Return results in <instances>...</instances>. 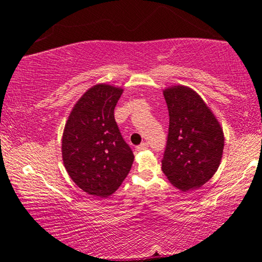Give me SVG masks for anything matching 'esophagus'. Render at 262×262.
<instances>
[{
    "label": "esophagus",
    "mask_w": 262,
    "mask_h": 262,
    "mask_svg": "<svg viewBox=\"0 0 262 262\" xmlns=\"http://www.w3.org/2000/svg\"><path fill=\"white\" fill-rule=\"evenodd\" d=\"M136 149H137V151H143V150L148 149V143H147V142H143V143H141L140 145H137Z\"/></svg>",
    "instance_id": "34e87169"
}]
</instances>
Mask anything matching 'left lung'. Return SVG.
Wrapping results in <instances>:
<instances>
[{
  "mask_svg": "<svg viewBox=\"0 0 262 262\" xmlns=\"http://www.w3.org/2000/svg\"><path fill=\"white\" fill-rule=\"evenodd\" d=\"M164 98L170 121L162 170L172 185L187 192L201 187L215 174L223 154V130L192 89H165Z\"/></svg>",
  "mask_w": 262,
  "mask_h": 262,
  "instance_id": "8db88e82",
  "label": "left lung"
}]
</instances>
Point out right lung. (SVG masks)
Returning a JSON list of instances; mask_svg holds the SVG:
<instances>
[{
  "mask_svg": "<svg viewBox=\"0 0 262 262\" xmlns=\"http://www.w3.org/2000/svg\"><path fill=\"white\" fill-rule=\"evenodd\" d=\"M121 95L122 89L97 84L81 97L66 123L64 167L88 194L101 198L113 194L132 168L134 155L114 119Z\"/></svg>",
  "mask_w": 262,
  "mask_h": 262,
  "instance_id": "obj_1",
  "label": "right lung"
}]
</instances>
